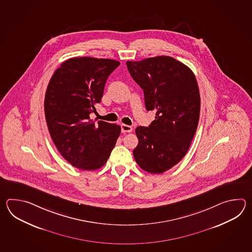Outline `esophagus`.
Listing matches in <instances>:
<instances>
[{
	"label": "esophagus",
	"mask_w": 252,
	"mask_h": 252,
	"mask_svg": "<svg viewBox=\"0 0 252 252\" xmlns=\"http://www.w3.org/2000/svg\"><path fill=\"white\" fill-rule=\"evenodd\" d=\"M121 128H122V131L123 132H131L132 131V127L131 126H128V125H126V124H122L121 125Z\"/></svg>",
	"instance_id": "esophagus-1"
}]
</instances>
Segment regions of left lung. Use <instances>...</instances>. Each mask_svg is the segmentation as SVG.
I'll list each match as a JSON object with an SVG mask.
<instances>
[{
    "label": "left lung",
    "instance_id": "left-lung-1",
    "mask_svg": "<svg viewBox=\"0 0 252 252\" xmlns=\"http://www.w3.org/2000/svg\"><path fill=\"white\" fill-rule=\"evenodd\" d=\"M128 72L144 92L147 111H155L149 127L135 129L139 144L137 164L151 174H162L188 152L200 115V94L193 71L167 56L127 61Z\"/></svg>",
    "mask_w": 252,
    "mask_h": 252
}]
</instances>
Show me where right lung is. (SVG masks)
Listing matches in <instances>:
<instances>
[{"instance_id":"add662e5","label":"right lung","mask_w":252,"mask_h":252,"mask_svg":"<svg viewBox=\"0 0 252 252\" xmlns=\"http://www.w3.org/2000/svg\"><path fill=\"white\" fill-rule=\"evenodd\" d=\"M119 64L113 59L73 58L48 83L44 110L51 139L64 159L82 170L102 167L121 133L117 124L90 119L108 76Z\"/></svg>"}]
</instances>
